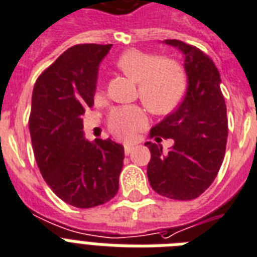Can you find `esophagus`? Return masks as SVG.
<instances>
[{
  "instance_id": "obj_1",
  "label": "esophagus",
  "mask_w": 257,
  "mask_h": 257,
  "mask_svg": "<svg viewBox=\"0 0 257 257\" xmlns=\"http://www.w3.org/2000/svg\"><path fill=\"white\" fill-rule=\"evenodd\" d=\"M131 151H133V145H128V143H126V145H124V154H126V155H128Z\"/></svg>"
}]
</instances>
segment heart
Listing matches in <instances>:
<instances>
[{
  "label": "heart",
  "instance_id": "1",
  "mask_svg": "<svg viewBox=\"0 0 257 257\" xmlns=\"http://www.w3.org/2000/svg\"><path fill=\"white\" fill-rule=\"evenodd\" d=\"M116 66L138 85L141 100L155 114H167L180 103L186 91V75L179 63L149 51L130 49L119 55ZM146 124L139 106L114 108L107 127L118 138L128 139Z\"/></svg>",
  "mask_w": 257,
  "mask_h": 257
}]
</instances>
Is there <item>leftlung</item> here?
Returning <instances> with one entry per match:
<instances>
[{"instance_id": "1", "label": "left lung", "mask_w": 257, "mask_h": 257, "mask_svg": "<svg viewBox=\"0 0 257 257\" xmlns=\"http://www.w3.org/2000/svg\"><path fill=\"white\" fill-rule=\"evenodd\" d=\"M166 44L179 47L184 54L188 87L175 111L150 131V138H171L175 143L163 153L159 145L146 142L151 153L147 176L162 196L192 200L212 184L224 159L227 107L220 73L210 55L183 41L166 40Z\"/></svg>"}]
</instances>
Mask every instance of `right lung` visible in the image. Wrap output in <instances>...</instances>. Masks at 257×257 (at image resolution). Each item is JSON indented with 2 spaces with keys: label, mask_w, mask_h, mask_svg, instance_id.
Returning <instances> with one entry per match:
<instances>
[{
  "label": "right lung",
  "mask_w": 257,
  "mask_h": 257,
  "mask_svg": "<svg viewBox=\"0 0 257 257\" xmlns=\"http://www.w3.org/2000/svg\"><path fill=\"white\" fill-rule=\"evenodd\" d=\"M111 45L67 49L37 78L29 116L33 151L45 182L59 199L93 208L118 192L124 149L110 139L90 143L81 116L94 104L96 73Z\"/></svg>",
  "instance_id": "1"
}]
</instances>
